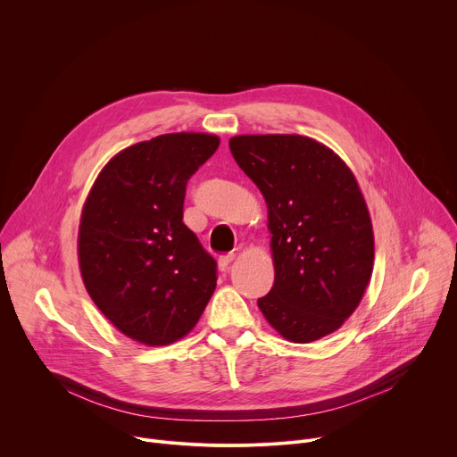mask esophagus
Listing matches in <instances>:
<instances>
[{
	"label": "esophagus",
	"instance_id": "esophagus-1",
	"mask_svg": "<svg viewBox=\"0 0 457 457\" xmlns=\"http://www.w3.org/2000/svg\"><path fill=\"white\" fill-rule=\"evenodd\" d=\"M233 260H235V254H233V253L222 254V256L219 258V270H220V271H228V268H229V264L233 262Z\"/></svg>",
	"mask_w": 457,
	"mask_h": 457
}]
</instances>
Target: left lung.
<instances>
[{"label": "left lung", "mask_w": 457, "mask_h": 457, "mask_svg": "<svg viewBox=\"0 0 457 457\" xmlns=\"http://www.w3.org/2000/svg\"><path fill=\"white\" fill-rule=\"evenodd\" d=\"M229 150L268 204L275 284L258 298L260 311L295 344L331 335L358 307L374 260L353 171L302 136H237Z\"/></svg>", "instance_id": "obj_1"}]
</instances>
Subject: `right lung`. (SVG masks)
Returning <instances> with one entry per match:
<instances>
[{
	"label": "right lung",
	"instance_id": "add662e5",
	"mask_svg": "<svg viewBox=\"0 0 457 457\" xmlns=\"http://www.w3.org/2000/svg\"><path fill=\"white\" fill-rule=\"evenodd\" d=\"M210 134H166L119 152L96 179L79 224L85 287L115 328L168 345L199 321L217 262L182 222L186 184L219 148Z\"/></svg>",
	"mask_w": 457,
	"mask_h": 457
}]
</instances>
